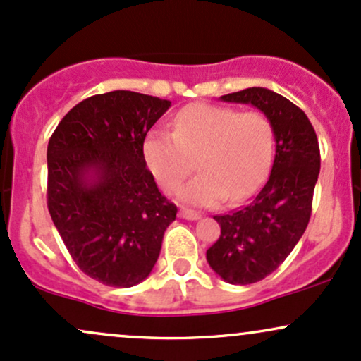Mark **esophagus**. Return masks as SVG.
Listing matches in <instances>:
<instances>
[{
    "label": "esophagus",
    "mask_w": 361,
    "mask_h": 361,
    "mask_svg": "<svg viewBox=\"0 0 361 361\" xmlns=\"http://www.w3.org/2000/svg\"><path fill=\"white\" fill-rule=\"evenodd\" d=\"M180 215L183 219H186V221H198V219L202 217L200 214L195 212V210H190V209H181L180 210Z\"/></svg>",
    "instance_id": "34e87169"
}]
</instances>
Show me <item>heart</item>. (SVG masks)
<instances>
[{"label":"heart","instance_id":"b5f03b06","mask_svg":"<svg viewBox=\"0 0 361 361\" xmlns=\"http://www.w3.org/2000/svg\"><path fill=\"white\" fill-rule=\"evenodd\" d=\"M142 154L164 192H175L197 159L200 175L180 192L186 204H234L263 183L271 164L273 128L261 111L192 103L175 115L173 132H149Z\"/></svg>","mask_w":361,"mask_h":361}]
</instances>
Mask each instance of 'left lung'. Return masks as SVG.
<instances>
[{
	"instance_id": "obj_1",
	"label": "left lung",
	"mask_w": 361,
	"mask_h": 361,
	"mask_svg": "<svg viewBox=\"0 0 361 361\" xmlns=\"http://www.w3.org/2000/svg\"><path fill=\"white\" fill-rule=\"evenodd\" d=\"M264 114L275 135V161L263 188L250 204L215 215L221 238L207 250L210 268L227 283L250 285L283 263L307 227L321 154L307 115L281 94L247 88L221 97Z\"/></svg>"
}]
</instances>
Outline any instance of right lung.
I'll use <instances>...</instances> for the list:
<instances>
[{"label": "right lung", "instance_id": "add662e5", "mask_svg": "<svg viewBox=\"0 0 361 361\" xmlns=\"http://www.w3.org/2000/svg\"><path fill=\"white\" fill-rule=\"evenodd\" d=\"M169 106L135 91L94 94L49 140V214L80 270L109 287L147 279L176 219L142 154L149 128Z\"/></svg>", "mask_w": 361, "mask_h": 361}]
</instances>
